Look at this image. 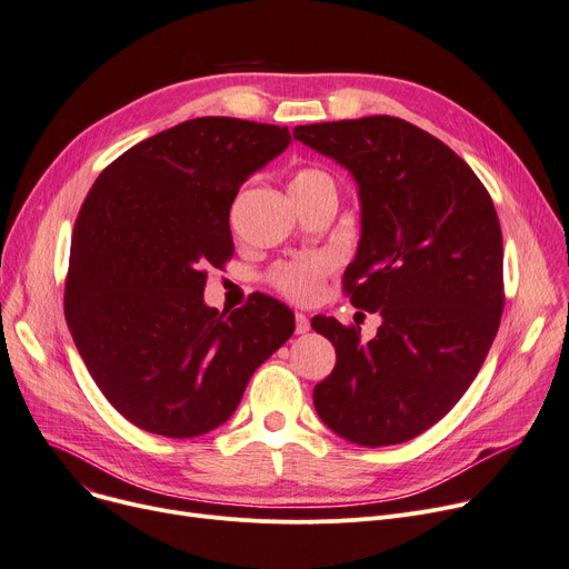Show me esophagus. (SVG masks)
Segmentation results:
<instances>
[{"mask_svg": "<svg viewBox=\"0 0 569 569\" xmlns=\"http://www.w3.org/2000/svg\"><path fill=\"white\" fill-rule=\"evenodd\" d=\"M311 329V320H309V316H305V313H295V331L297 333H307Z\"/></svg>", "mask_w": 569, "mask_h": 569, "instance_id": "esophagus-1", "label": "esophagus"}]
</instances>
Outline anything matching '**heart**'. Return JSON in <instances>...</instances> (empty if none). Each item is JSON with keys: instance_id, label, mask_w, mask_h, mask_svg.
<instances>
[{"instance_id": "b5f03b06", "label": "heart", "mask_w": 569, "mask_h": 569, "mask_svg": "<svg viewBox=\"0 0 569 569\" xmlns=\"http://www.w3.org/2000/svg\"><path fill=\"white\" fill-rule=\"evenodd\" d=\"M318 189H331V192H336L331 176L316 167L299 169L290 180V192L295 194L318 192ZM329 270L331 260L327 256H305L274 268L270 274V283L292 301H313L320 295L322 281Z\"/></svg>"}]
</instances>
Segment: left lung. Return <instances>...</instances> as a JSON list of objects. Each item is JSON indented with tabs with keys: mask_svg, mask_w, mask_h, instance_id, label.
<instances>
[{
	"mask_svg": "<svg viewBox=\"0 0 569 569\" xmlns=\"http://www.w3.org/2000/svg\"><path fill=\"white\" fill-rule=\"evenodd\" d=\"M292 137L346 167L361 203V238L343 286L359 327L316 316L336 366L313 389L327 428L359 446L419 437L456 407L503 311V238L485 184L452 150L396 117L297 126Z\"/></svg>",
	"mask_w": 569,
	"mask_h": 569,
	"instance_id": "obj_1",
	"label": "left lung"
}]
</instances>
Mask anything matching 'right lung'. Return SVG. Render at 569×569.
Wrapping results in <instances>:
<instances>
[{"label":"right lung","mask_w":569,"mask_h":569,"mask_svg":"<svg viewBox=\"0 0 569 569\" xmlns=\"http://www.w3.org/2000/svg\"><path fill=\"white\" fill-rule=\"evenodd\" d=\"M290 141L279 126L192 119L126 150L87 194L66 322L102 396L137 428L171 439L219 428L292 336L295 316L274 297L229 316L203 301V268L233 256L242 182Z\"/></svg>","instance_id":"obj_1"}]
</instances>
